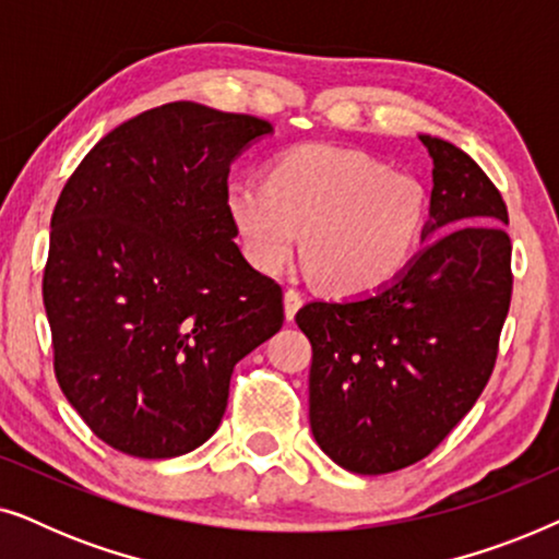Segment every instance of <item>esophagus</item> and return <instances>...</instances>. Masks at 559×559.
Masks as SVG:
<instances>
[{"mask_svg":"<svg viewBox=\"0 0 559 559\" xmlns=\"http://www.w3.org/2000/svg\"><path fill=\"white\" fill-rule=\"evenodd\" d=\"M302 308V295L297 293V289H285V318L287 320H293L295 318V312Z\"/></svg>","mask_w":559,"mask_h":559,"instance_id":"34e87169","label":"esophagus"}]
</instances>
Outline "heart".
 Wrapping results in <instances>:
<instances>
[{
    "label": "heart",
    "mask_w": 559,
    "mask_h": 559,
    "mask_svg": "<svg viewBox=\"0 0 559 559\" xmlns=\"http://www.w3.org/2000/svg\"><path fill=\"white\" fill-rule=\"evenodd\" d=\"M236 239L251 266L277 274L306 234L305 262L328 293L356 297L394 282L415 259L427 226V188L364 152L300 144L280 152L266 180L224 190Z\"/></svg>",
    "instance_id": "obj_1"
}]
</instances>
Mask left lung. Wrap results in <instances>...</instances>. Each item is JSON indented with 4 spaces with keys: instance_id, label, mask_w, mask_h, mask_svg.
<instances>
[{
    "instance_id": "left-lung-1",
    "label": "left lung",
    "mask_w": 559,
    "mask_h": 559,
    "mask_svg": "<svg viewBox=\"0 0 559 559\" xmlns=\"http://www.w3.org/2000/svg\"><path fill=\"white\" fill-rule=\"evenodd\" d=\"M430 218L412 264L373 295L308 302L310 430L341 468L381 476L423 461L468 415L493 371L511 302L507 205L440 136Z\"/></svg>"
}]
</instances>
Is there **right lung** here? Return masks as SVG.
Masks as SVG:
<instances>
[{
    "instance_id": "1",
    "label": "right lung",
    "mask_w": 559,
    "mask_h": 559,
    "mask_svg": "<svg viewBox=\"0 0 559 559\" xmlns=\"http://www.w3.org/2000/svg\"><path fill=\"white\" fill-rule=\"evenodd\" d=\"M270 121L193 102L124 121L50 221L43 300L66 400L106 445L175 457L218 430L234 366L282 328V289L228 221V167Z\"/></svg>"
}]
</instances>
